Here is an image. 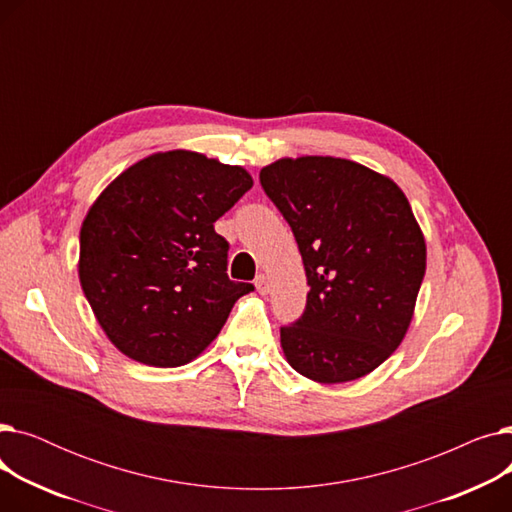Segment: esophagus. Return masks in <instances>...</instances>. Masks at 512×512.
Returning <instances> with one entry per match:
<instances>
[{
	"label": "esophagus",
	"mask_w": 512,
	"mask_h": 512,
	"mask_svg": "<svg viewBox=\"0 0 512 512\" xmlns=\"http://www.w3.org/2000/svg\"><path fill=\"white\" fill-rule=\"evenodd\" d=\"M255 286H257L259 294H267V292H270V278H267L265 274H259L255 278Z\"/></svg>",
	"instance_id": "esophagus-1"
}]
</instances>
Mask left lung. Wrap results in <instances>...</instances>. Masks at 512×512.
Returning a JSON list of instances; mask_svg holds the SVG:
<instances>
[{"mask_svg":"<svg viewBox=\"0 0 512 512\" xmlns=\"http://www.w3.org/2000/svg\"><path fill=\"white\" fill-rule=\"evenodd\" d=\"M297 240L307 305L280 328L292 369L319 384L363 378L405 338L425 276V240L405 193L340 157L278 159L259 174Z\"/></svg>","mask_w":512,"mask_h":512,"instance_id":"obj_1","label":"left lung"}]
</instances>
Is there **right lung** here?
Segmentation results:
<instances>
[{"mask_svg":"<svg viewBox=\"0 0 512 512\" xmlns=\"http://www.w3.org/2000/svg\"><path fill=\"white\" fill-rule=\"evenodd\" d=\"M251 186L245 168L176 149L137 161L93 203L80 228V286L126 357L193 361L255 290L228 278L230 245L213 228Z\"/></svg>","mask_w":512,"mask_h":512,"instance_id":"add662e5","label":"right lung"}]
</instances>
